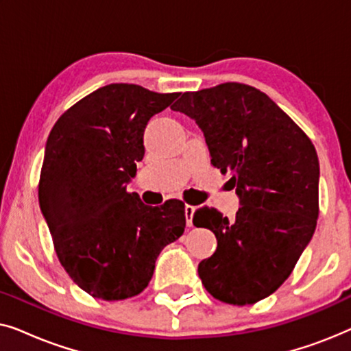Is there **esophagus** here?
<instances>
[{
  "label": "esophagus",
  "mask_w": 351,
  "mask_h": 351,
  "mask_svg": "<svg viewBox=\"0 0 351 351\" xmlns=\"http://www.w3.org/2000/svg\"><path fill=\"white\" fill-rule=\"evenodd\" d=\"M193 214H195V206L185 204V220H186V225H189V227L193 225Z\"/></svg>",
  "instance_id": "34e87169"
}]
</instances>
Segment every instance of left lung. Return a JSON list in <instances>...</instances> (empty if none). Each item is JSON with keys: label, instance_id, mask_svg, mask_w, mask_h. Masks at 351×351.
<instances>
[{"label": "left lung", "instance_id": "left-lung-1", "mask_svg": "<svg viewBox=\"0 0 351 351\" xmlns=\"http://www.w3.org/2000/svg\"><path fill=\"white\" fill-rule=\"evenodd\" d=\"M195 119L210 165L237 189L234 220L198 209L196 227L209 228L217 249L199 262L206 291L232 305L273 294L308 246L318 219L319 162L306 134L268 97L241 83L184 93L171 107Z\"/></svg>", "mask_w": 351, "mask_h": 351}]
</instances>
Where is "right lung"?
I'll use <instances>...</instances> for the list:
<instances>
[{
	"instance_id": "obj_1",
	"label": "right lung",
	"mask_w": 351,
	"mask_h": 351,
	"mask_svg": "<svg viewBox=\"0 0 351 351\" xmlns=\"http://www.w3.org/2000/svg\"><path fill=\"white\" fill-rule=\"evenodd\" d=\"M179 95L104 86L66 110L47 137L38 186L43 217L62 267L97 299L141 294L162 247L184 234L182 201L152 208L126 190L145 155L148 121Z\"/></svg>"
}]
</instances>
